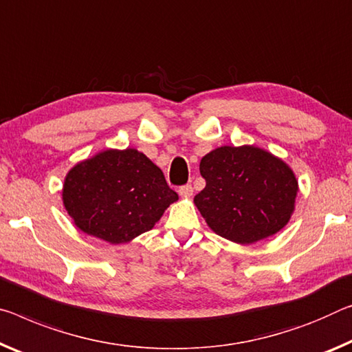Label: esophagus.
Segmentation results:
<instances>
[{
	"mask_svg": "<svg viewBox=\"0 0 352 352\" xmlns=\"http://www.w3.org/2000/svg\"><path fill=\"white\" fill-rule=\"evenodd\" d=\"M192 192H194V188L191 185H183L180 186V189H178V194H180L182 197L192 196Z\"/></svg>",
	"mask_w": 352,
	"mask_h": 352,
	"instance_id": "34e87169",
	"label": "esophagus"
}]
</instances>
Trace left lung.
<instances>
[{"label": "left lung", "instance_id": "obj_1", "mask_svg": "<svg viewBox=\"0 0 352 352\" xmlns=\"http://www.w3.org/2000/svg\"><path fill=\"white\" fill-rule=\"evenodd\" d=\"M206 185L196 197L200 214L217 235L250 244L287 226L298 182L293 170L252 146L219 147L200 161Z\"/></svg>", "mask_w": 352, "mask_h": 352}]
</instances>
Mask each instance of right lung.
<instances>
[{
  "instance_id": "obj_1",
  "label": "right lung",
  "mask_w": 352,
  "mask_h": 352,
  "mask_svg": "<svg viewBox=\"0 0 352 352\" xmlns=\"http://www.w3.org/2000/svg\"><path fill=\"white\" fill-rule=\"evenodd\" d=\"M177 199L160 167L135 148L104 150L76 164L63 189L76 227L111 244L150 230Z\"/></svg>"
}]
</instances>
